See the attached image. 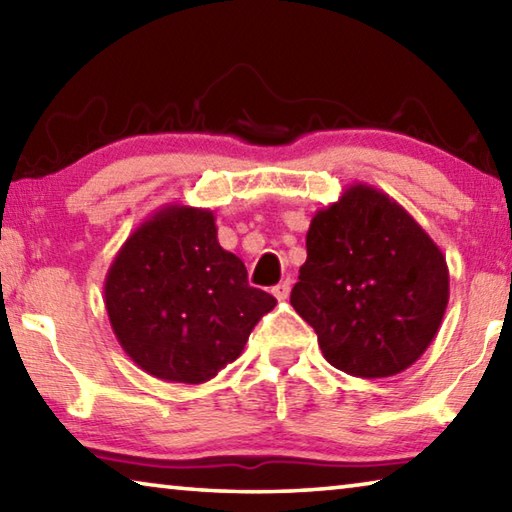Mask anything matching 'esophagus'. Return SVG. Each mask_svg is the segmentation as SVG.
I'll list each match as a JSON object with an SVG mask.
<instances>
[{"mask_svg":"<svg viewBox=\"0 0 512 512\" xmlns=\"http://www.w3.org/2000/svg\"><path fill=\"white\" fill-rule=\"evenodd\" d=\"M271 291H273V296H275L277 300H287L289 293H291V282L284 280V282H280V284H275V287H273Z\"/></svg>","mask_w":512,"mask_h":512,"instance_id":"esophagus-1","label":"esophagus"}]
</instances>
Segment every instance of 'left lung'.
I'll return each mask as SVG.
<instances>
[{"instance_id": "8db88e82", "label": "left lung", "mask_w": 512, "mask_h": 512, "mask_svg": "<svg viewBox=\"0 0 512 512\" xmlns=\"http://www.w3.org/2000/svg\"><path fill=\"white\" fill-rule=\"evenodd\" d=\"M447 302L445 255L388 194L357 183L314 214L291 305L334 368L363 379L406 370L436 339Z\"/></svg>"}]
</instances>
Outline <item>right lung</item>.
<instances>
[{"label":"right lung","mask_w":512,"mask_h":512,"mask_svg":"<svg viewBox=\"0 0 512 512\" xmlns=\"http://www.w3.org/2000/svg\"><path fill=\"white\" fill-rule=\"evenodd\" d=\"M103 300L124 352L144 372L203 384L235 361L277 300L248 284L216 239L214 214L167 205L137 228L108 268Z\"/></svg>","instance_id":"1"}]
</instances>
